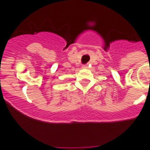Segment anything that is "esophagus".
Masks as SVG:
<instances>
[{
	"mask_svg": "<svg viewBox=\"0 0 150 150\" xmlns=\"http://www.w3.org/2000/svg\"><path fill=\"white\" fill-rule=\"evenodd\" d=\"M82 68H83V69H86V68H88V65H87V64H86V65H83Z\"/></svg>",
	"mask_w": 150,
	"mask_h": 150,
	"instance_id": "1",
	"label": "esophagus"
}]
</instances>
